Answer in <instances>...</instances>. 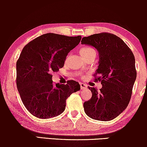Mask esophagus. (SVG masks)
Masks as SVG:
<instances>
[{
  "label": "esophagus",
  "instance_id": "34e87169",
  "mask_svg": "<svg viewBox=\"0 0 147 147\" xmlns=\"http://www.w3.org/2000/svg\"><path fill=\"white\" fill-rule=\"evenodd\" d=\"M80 88H81V90H84V89H86L87 88V85L84 83H80Z\"/></svg>",
  "mask_w": 147,
  "mask_h": 147
}]
</instances>
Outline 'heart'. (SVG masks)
<instances>
[{"instance_id": "1", "label": "heart", "mask_w": 147, "mask_h": 147, "mask_svg": "<svg viewBox=\"0 0 147 147\" xmlns=\"http://www.w3.org/2000/svg\"><path fill=\"white\" fill-rule=\"evenodd\" d=\"M80 55H82V57L83 58L90 57V56L92 55H96V52L95 49L90 47H84L80 49Z\"/></svg>"}]
</instances>
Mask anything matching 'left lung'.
Here are the masks:
<instances>
[{"label":"left lung","instance_id":"1","mask_svg":"<svg viewBox=\"0 0 147 147\" xmlns=\"http://www.w3.org/2000/svg\"><path fill=\"white\" fill-rule=\"evenodd\" d=\"M82 44L93 46L99 53V65L94 81L101 82L99 91L89 87L92 96L84 103V111L92 119L108 121L126 109L136 78L135 59L128 45L108 33L82 38Z\"/></svg>","mask_w":147,"mask_h":147}]
</instances>
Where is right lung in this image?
<instances>
[{"mask_svg": "<svg viewBox=\"0 0 147 147\" xmlns=\"http://www.w3.org/2000/svg\"><path fill=\"white\" fill-rule=\"evenodd\" d=\"M81 36L68 37L46 33L27 43L17 61V86L22 102L31 114L50 118L65 110L66 100L80 90L78 82L54 84L52 73L63 67L69 52Z\"/></svg>", "mask_w": 147, "mask_h": 147, "instance_id": "right-lung-1", "label": "right lung"}]
</instances>
